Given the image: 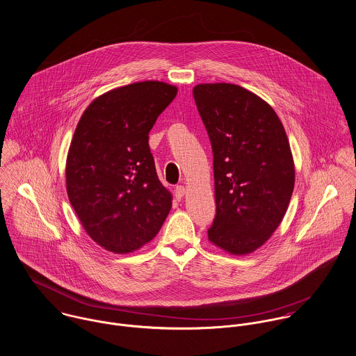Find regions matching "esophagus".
<instances>
[{
  "label": "esophagus",
  "mask_w": 356,
  "mask_h": 356,
  "mask_svg": "<svg viewBox=\"0 0 356 356\" xmlns=\"http://www.w3.org/2000/svg\"><path fill=\"white\" fill-rule=\"evenodd\" d=\"M175 195H176V197H177L179 200H180L181 197L186 195V188H184L183 186H177V187L175 188Z\"/></svg>",
  "instance_id": "obj_1"
}]
</instances>
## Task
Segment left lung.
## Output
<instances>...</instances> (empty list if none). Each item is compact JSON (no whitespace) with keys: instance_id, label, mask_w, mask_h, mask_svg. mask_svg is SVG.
Wrapping results in <instances>:
<instances>
[{"instance_id":"8db88e82","label":"left lung","mask_w":356,"mask_h":356,"mask_svg":"<svg viewBox=\"0 0 356 356\" xmlns=\"http://www.w3.org/2000/svg\"><path fill=\"white\" fill-rule=\"evenodd\" d=\"M213 150L216 218L209 241L247 255L281 224L295 186L289 142L273 108L231 83L193 88Z\"/></svg>"}]
</instances>
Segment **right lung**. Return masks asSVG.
<instances>
[{
    "instance_id": "1",
    "label": "right lung",
    "mask_w": 356,
    "mask_h": 356,
    "mask_svg": "<svg viewBox=\"0 0 356 356\" xmlns=\"http://www.w3.org/2000/svg\"><path fill=\"white\" fill-rule=\"evenodd\" d=\"M177 87L138 81L97 97L83 112L67 156L65 183L80 222L115 254L139 250L159 234L172 207L159 181L149 132Z\"/></svg>"
}]
</instances>
